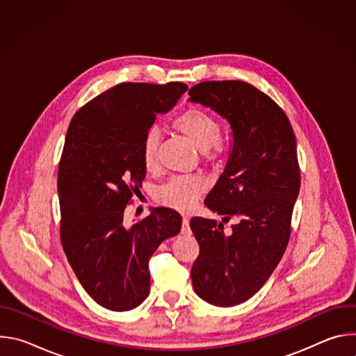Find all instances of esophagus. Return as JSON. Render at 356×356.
Returning a JSON list of instances; mask_svg holds the SVG:
<instances>
[{
  "label": "esophagus",
  "instance_id": "1",
  "mask_svg": "<svg viewBox=\"0 0 356 356\" xmlns=\"http://www.w3.org/2000/svg\"><path fill=\"white\" fill-rule=\"evenodd\" d=\"M181 234L183 235H190L191 229H190V221L187 217H183V225H181Z\"/></svg>",
  "mask_w": 356,
  "mask_h": 356
}]
</instances>
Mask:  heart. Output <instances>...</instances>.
<instances>
[{"label":"heart","instance_id":"1","mask_svg":"<svg viewBox=\"0 0 356 356\" xmlns=\"http://www.w3.org/2000/svg\"><path fill=\"white\" fill-rule=\"evenodd\" d=\"M173 127L204 155H210L211 149L218 147L220 122L206 111L198 108L187 110L175 120ZM159 143V129L150 128L142 140V162L147 172L155 170L158 165ZM204 191L206 183L200 177H173L159 187L156 191V201L159 204L177 211H188Z\"/></svg>","mask_w":356,"mask_h":356}]
</instances>
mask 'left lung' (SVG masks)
<instances>
[{
	"label": "left lung",
	"mask_w": 356,
	"mask_h": 356,
	"mask_svg": "<svg viewBox=\"0 0 356 356\" xmlns=\"http://www.w3.org/2000/svg\"><path fill=\"white\" fill-rule=\"evenodd\" d=\"M231 127L228 162L204 204L240 221L223 232L216 220L194 217L200 245L191 268L194 291L218 307H232L258 293L276 269L290 236L300 170L293 128L275 101L249 83L204 81L188 91Z\"/></svg>",
	"instance_id": "8db88e82"
}]
</instances>
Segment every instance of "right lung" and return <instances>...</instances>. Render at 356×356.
Masks as SVG:
<instances>
[{
    "label": "right lung",
    "instance_id": "obj_1",
    "mask_svg": "<svg viewBox=\"0 0 356 356\" xmlns=\"http://www.w3.org/2000/svg\"><path fill=\"white\" fill-rule=\"evenodd\" d=\"M187 88L179 81L122 83L92 98L69 125L58 177L60 239L83 289L111 312L145 301L150 257L180 232L181 217L172 209H152L131 227L124 211L146 176L145 134Z\"/></svg>",
    "mask_w": 356,
    "mask_h": 356
}]
</instances>
